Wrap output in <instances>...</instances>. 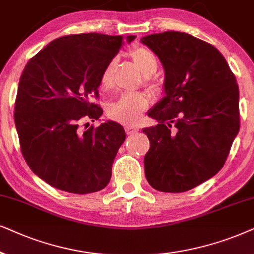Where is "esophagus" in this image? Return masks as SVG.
<instances>
[{"label":"esophagus","instance_id":"1","mask_svg":"<svg viewBox=\"0 0 254 254\" xmlns=\"http://www.w3.org/2000/svg\"><path fill=\"white\" fill-rule=\"evenodd\" d=\"M138 130H139V127H134V125H127V127H125V131H127V134H131V133L137 132Z\"/></svg>","mask_w":254,"mask_h":254}]
</instances>
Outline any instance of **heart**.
<instances>
[{
    "label": "heart",
    "instance_id": "1",
    "mask_svg": "<svg viewBox=\"0 0 254 254\" xmlns=\"http://www.w3.org/2000/svg\"><path fill=\"white\" fill-rule=\"evenodd\" d=\"M130 57L136 64L140 72L145 75V83L153 87L154 81L151 75L157 72L158 59L155 54L146 47H136L130 52ZM116 67V59H111L102 70L100 77L101 87L108 89L113 84L114 70ZM150 104V97L144 93L123 94L108 106V115L111 120L124 124H136L141 114L147 109Z\"/></svg>",
    "mask_w": 254,
    "mask_h": 254
}]
</instances>
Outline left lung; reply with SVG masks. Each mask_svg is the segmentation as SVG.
<instances>
[{"mask_svg":"<svg viewBox=\"0 0 254 254\" xmlns=\"http://www.w3.org/2000/svg\"><path fill=\"white\" fill-rule=\"evenodd\" d=\"M165 69V96L148 111L145 177L159 191L182 192L224 166L239 131V89L222 53L185 32L141 38Z\"/></svg>","mask_w":254,"mask_h":254,"instance_id":"obj_1","label":"left lung"}]
</instances>
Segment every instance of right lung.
Segmentation results:
<instances>
[{
  "instance_id": "right-lung-1",
  "label": "right lung",
  "mask_w": 254,
  "mask_h": 254,
  "mask_svg": "<svg viewBox=\"0 0 254 254\" xmlns=\"http://www.w3.org/2000/svg\"><path fill=\"white\" fill-rule=\"evenodd\" d=\"M136 36L79 33L54 39L26 64L15 102L21 151L36 175L73 194L99 191L125 140L121 124L99 120L100 77L127 39ZM82 125H85L83 129Z\"/></svg>"
}]
</instances>
